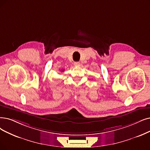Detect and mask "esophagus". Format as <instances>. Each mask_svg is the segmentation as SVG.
Masks as SVG:
<instances>
[{"label":"esophagus","mask_w":150,"mask_h":150,"mask_svg":"<svg viewBox=\"0 0 150 150\" xmlns=\"http://www.w3.org/2000/svg\"><path fill=\"white\" fill-rule=\"evenodd\" d=\"M80 63L79 62H74V66L75 67H79V66H80Z\"/></svg>","instance_id":"1"}]
</instances>
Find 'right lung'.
Returning a JSON list of instances; mask_svg holds the SVG:
<instances>
[{"instance_id":"right-lung-1","label":"right lung","mask_w":150,"mask_h":150,"mask_svg":"<svg viewBox=\"0 0 150 150\" xmlns=\"http://www.w3.org/2000/svg\"><path fill=\"white\" fill-rule=\"evenodd\" d=\"M62 71H64V70H62Z\"/></svg>"}]
</instances>
